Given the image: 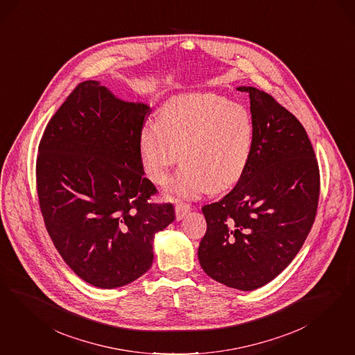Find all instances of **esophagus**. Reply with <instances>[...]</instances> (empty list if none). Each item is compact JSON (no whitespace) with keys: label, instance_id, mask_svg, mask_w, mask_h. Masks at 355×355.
I'll return each instance as SVG.
<instances>
[{"label":"esophagus","instance_id":"1","mask_svg":"<svg viewBox=\"0 0 355 355\" xmlns=\"http://www.w3.org/2000/svg\"><path fill=\"white\" fill-rule=\"evenodd\" d=\"M189 210H191V206L188 205V204L178 202V204L175 205V214H176V219H178V220L183 219V218L187 216V213H188Z\"/></svg>","mask_w":355,"mask_h":355}]
</instances>
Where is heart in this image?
Returning a JSON list of instances; mask_svg holds the SVG:
<instances>
[{"mask_svg":"<svg viewBox=\"0 0 355 355\" xmlns=\"http://www.w3.org/2000/svg\"><path fill=\"white\" fill-rule=\"evenodd\" d=\"M253 123L239 104L216 94H185L162 104L159 121H148L139 133L145 172L158 185L173 175L166 193L195 198L220 192L241 180L251 155Z\"/></svg>","mask_w":355,"mask_h":355,"instance_id":"heart-1","label":"heart"}]
</instances>
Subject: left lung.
Wrapping results in <instances>:
<instances>
[{
  "instance_id": "obj_1",
  "label": "left lung",
  "mask_w": 355,
  "mask_h": 355,
  "mask_svg": "<svg viewBox=\"0 0 355 355\" xmlns=\"http://www.w3.org/2000/svg\"><path fill=\"white\" fill-rule=\"evenodd\" d=\"M250 94L253 141L247 168L229 195L202 207L198 261L226 286L250 291L275 279L313 225L320 172L300 121L266 92Z\"/></svg>"
}]
</instances>
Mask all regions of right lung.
<instances>
[{"label":"right lung","instance_id":"add662e5","mask_svg":"<svg viewBox=\"0 0 355 355\" xmlns=\"http://www.w3.org/2000/svg\"><path fill=\"white\" fill-rule=\"evenodd\" d=\"M149 105L116 98L98 80L80 83L39 144L36 188L46 229L69 268L92 286H124L153 263L154 235L175 219L149 202L139 133Z\"/></svg>","mask_w":355,"mask_h":355}]
</instances>
